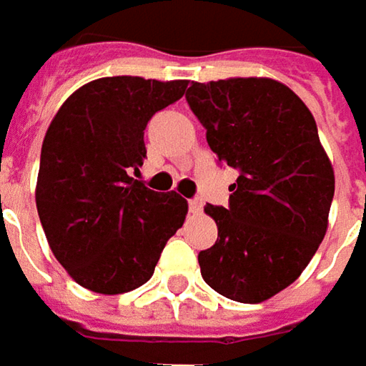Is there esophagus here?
Instances as JSON below:
<instances>
[{
	"instance_id": "obj_1",
	"label": "esophagus",
	"mask_w": 366,
	"mask_h": 366,
	"mask_svg": "<svg viewBox=\"0 0 366 366\" xmlns=\"http://www.w3.org/2000/svg\"><path fill=\"white\" fill-rule=\"evenodd\" d=\"M202 207H204V199H202V197H193V199H189L191 214H199V212H202Z\"/></svg>"
}]
</instances>
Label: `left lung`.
Instances as JSON below:
<instances>
[{"label":"left lung","mask_w":366,"mask_h":366,"mask_svg":"<svg viewBox=\"0 0 366 366\" xmlns=\"http://www.w3.org/2000/svg\"><path fill=\"white\" fill-rule=\"evenodd\" d=\"M222 164L238 171L228 207L205 205L218 240L199 252L219 295L259 303L291 285L328 228L334 171L302 99L273 79L191 81L185 93Z\"/></svg>","instance_id":"8db88e82"}]
</instances>
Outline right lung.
Instances as JSON below:
<instances>
[{
    "label": "right lung",
    "instance_id": "1",
    "mask_svg": "<svg viewBox=\"0 0 366 366\" xmlns=\"http://www.w3.org/2000/svg\"><path fill=\"white\" fill-rule=\"evenodd\" d=\"M187 81L104 77L73 93L42 142L36 207L50 250L81 287L118 295L144 285L187 202L148 189L136 173L150 118Z\"/></svg>",
    "mask_w": 366,
    "mask_h": 366
}]
</instances>
